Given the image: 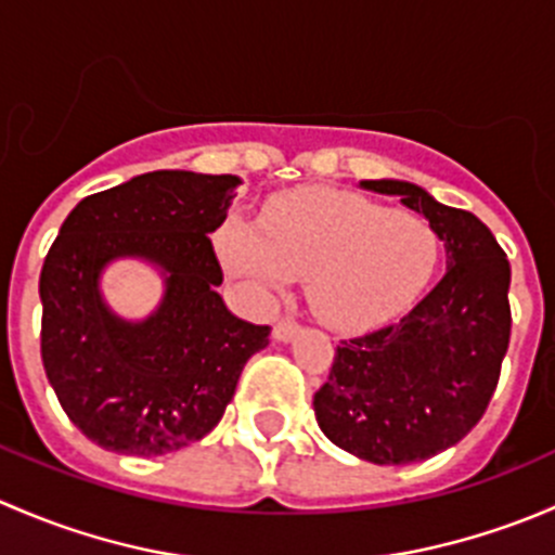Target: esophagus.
Masks as SVG:
<instances>
[{"instance_id": "34e87169", "label": "esophagus", "mask_w": 555, "mask_h": 555, "mask_svg": "<svg viewBox=\"0 0 555 555\" xmlns=\"http://www.w3.org/2000/svg\"><path fill=\"white\" fill-rule=\"evenodd\" d=\"M298 333L300 324L295 322V319H282V322H276V327H273V338L276 340H293Z\"/></svg>"}]
</instances>
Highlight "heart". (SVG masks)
<instances>
[{"label": "heart", "mask_w": 555, "mask_h": 555, "mask_svg": "<svg viewBox=\"0 0 555 555\" xmlns=\"http://www.w3.org/2000/svg\"><path fill=\"white\" fill-rule=\"evenodd\" d=\"M262 231L228 220L220 251L260 293L306 279L311 311L333 330H367L402 313L433 279L440 238L424 217L330 188L282 193L262 211Z\"/></svg>", "instance_id": "b5f03b06"}]
</instances>
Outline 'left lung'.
I'll list each match as a JSON object with an SVG mask.
<instances>
[{
	"label": "left lung",
	"instance_id": "left-lung-1",
	"mask_svg": "<svg viewBox=\"0 0 555 555\" xmlns=\"http://www.w3.org/2000/svg\"><path fill=\"white\" fill-rule=\"evenodd\" d=\"M400 195L446 244V273L400 322L340 340L313 395L322 433L373 464L424 462L464 438L489 408L511 344V262L473 211L411 182H362Z\"/></svg>",
	"mask_w": 555,
	"mask_h": 555
}]
</instances>
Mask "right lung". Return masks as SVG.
<instances>
[{
  "instance_id": "obj_1",
  "label": "right lung",
  "mask_w": 555,
  "mask_h": 555,
  "mask_svg": "<svg viewBox=\"0 0 555 555\" xmlns=\"http://www.w3.org/2000/svg\"><path fill=\"white\" fill-rule=\"evenodd\" d=\"M231 173L150 171L82 198L39 273L42 365L69 422L106 451L160 456L220 424L271 327L233 317L209 233L236 198ZM167 271L162 309L139 325L105 311L98 273L115 256Z\"/></svg>"
}]
</instances>
